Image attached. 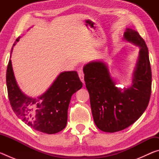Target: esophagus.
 Instances as JSON below:
<instances>
[{"label":"esophagus","mask_w":159,"mask_h":159,"mask_svg":"<svg viewBox=\"0 0 159 159\" xmlns=\"http://www.w3.org/2000/svg\"><path fill=\"white\" fill-rule=\"evenodd\" d=\"M78 74H79V76L80 80H81L83 83H84V73H83V69H80L79 71H78Z\"/></svg>","instance_id":"esophagus-1"}]
</instances>
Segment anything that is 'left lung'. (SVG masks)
<instances>
[{
	"instance_id": "obj_1",
	"label": "left lung",
	"mask_w": 159,
	"mask_h": 159,
	"mask_svg": "<svg viewBox=\"0 0 159 159\" xmlns=\"http://www.w3.org/2000/svg\"><path fill=\"white\" fill-rule=\"evenodd\" d=\"M125 39L140 47L133 85L122 90L116 87L107 66L101 61L86 64L83 69L90 95L94 121L99 130L114 133L136 121L146 110L152 93V70L149 51L138 31L127 29Z\"/></svg>"
}]
</instances>
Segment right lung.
<instances>
[{
  "mask_svg": "<svg viewBox=\"0 0 159 159\" xmlns=\"http://www.w3.org/2000/svg\"><path fill=\"white\" fill-rule=\"evenodd\" d=\"M12 51V48L11 53ZM6 83L10 105L17 116L31 128L47 134L57 133L66 127L71 96L83 86L76 71H65L59 75L42 96L38 99L29 98L16 83L10 60L7 64Z\"/></svg>",
  "mask_w": 159,
  "mask_h": 159,
  "instance_id": "obj_1",
  "label": "right lung"
}]
</instances>
